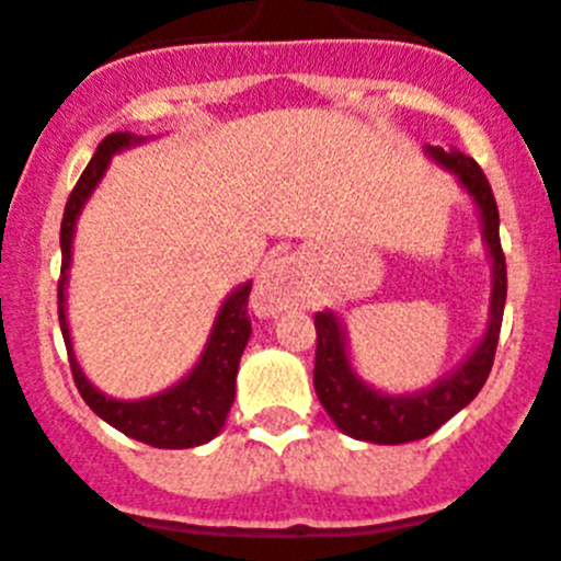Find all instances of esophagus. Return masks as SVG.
<instances>
[{"instance_id":"34e87169","label":"esophagus","mask_w":561,"mask_h":561,"mask_svg":"<svg viewBox=\"0 0 561 561\" xmlns=\"http://www.w3.org/2000/svg\"><path fill=\"white\" fill-rule=\"evenodd\" d=\"M304 296V276L298 265L290 257H274L263 265L254 285L252 307L254 312L268 318V314L282 312V309L293 307L301 301Z\"/></svg>"}]
</instances>
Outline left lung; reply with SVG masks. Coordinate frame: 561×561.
<instances>
[{"mask_svg": "<svg viewBox=\"0 0 561 561\" xmlns=\"http://www.w3.org/2000/svg\"><path fill=\"white\" fill-rule=\"evenodd\" d=\"M425 153L444 170L453 172L480 208L482 238H485L493 263L491 318H488V329L480 345L469 353L463 364L455 367V373L436 380L427 389L411 391V394H389V391L373 389L356 375L351 356H347L345 329H342L340 318L331 309L314 314V331H318L314 391H318V400L325 413L334 419V425L345 436L358 438V442L408 444L436 433L447 419H453L460 408H466L480 394L491 375L493 356H496L504 301H507V263H504L502 241H499V208L491 183L480 164L460 150L427 145Z\"/></svg>", "mask_w": 561, "mask_h": 561, "instance_id": "1", "label": "left lung"}]
</instances>
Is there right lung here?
<instances>
[{
    "label": "right lung",
    "mask_w": 561,
    "mask_h": 561,
    "mask_svg": "<svg viewBox=\"0 0 561 561\" xmlns=\"http://www.w3.org/2000/svg\"><path fill=\"white\" fill-rule=\"evenodd\" d=\"M145 142V136H134L128 130H117L108 134L101 145H98L95 156L90 159L87 170L81 172L79 183L70 192L68 205H65L62 227H59V247H62V271H59L57 282V307H59V329H62L65 347H68L70 373H73L76 389L84 397L87 405L117 427L125 436L136 438V442L150 444L159 449H188L208 444L210 438L219 436L225 427V419L230 413L232 400H236V375L238 364H241V353L247 347L249 334H252V320H249V293H252V282L236 287L230 296L221 304L219 314H216L214 331L208 336L203 356H199L197 367L181 380V383L170 386L167 391L145 400H114L98 391L90 380L81 373L79 362H76L73 342H70L68 318H65V285H68V268H70V247H73L76 219H79L81 208L95 192L101 183L103 172L108 170V161L114 153L130 148V145Z\"/></svg>",
    "instance_id": "right-lung-1"
}]
</instances>
